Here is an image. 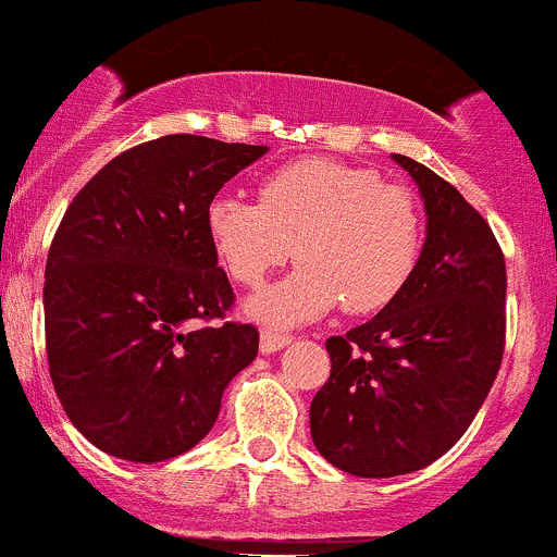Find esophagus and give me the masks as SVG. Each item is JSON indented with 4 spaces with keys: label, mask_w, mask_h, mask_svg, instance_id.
I'll list each match as a JSON object with an SVG mask.
<instances>
[{
    "label": "esophagus",
    "mask_w": 557,
    "mask_h": 557,
    "mask_svg": "<svg viewBox=\"0 0 557 557\" xmlns=\"http://www.w3.org/2000/svg\"><path fill=\"white\" fill-rule=\"evenodd\" d=\"M292 344V335L273 333V330H262L260 335V351L262 355H273V351H281L284 346Z\"/></svg>",
    "instance_id": "34e87169"
}]
</instances>
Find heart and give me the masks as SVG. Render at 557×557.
<instances>
[{"label": "heart", "instance_id": "b5f03b06", "mask_svg": "<svg viewBox=\"0 0 557 557\" xmlns=\"http://www.w3.org/2000/svg\"><path fill=\"white\" fill-rule=\"evenodd\" d=\"M206 233L230 278L265 281L295 246V273L246 300L268 327H300L344 302L371 313L398 297L420 257V213L406 189L335 159H300L273 170L260 202L219 191L206 208Z\"/></svg>", "mask_w": 557, "mask_h": 557}]
</instances>
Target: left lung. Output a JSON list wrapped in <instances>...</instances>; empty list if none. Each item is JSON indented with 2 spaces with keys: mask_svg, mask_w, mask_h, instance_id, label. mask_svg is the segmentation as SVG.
<instances>
[{
  "mask_svg": "<svg viewBox=\"0 0 557 557\" xmlns=\"http://www.w3.org/2000/svg\"><path fill=\"white\" fill-rule=\"evenodd\" d=\"M425 206V244L393 302L327 338L330 379L311 400L327 463L366 479L420 471L482 409L504 357L506 265L493 230L453 184L393 153Z\"/></svg>",
  "mask_w": 557,
  "mask_h": 557,
  "instance_id": "obj_1",
  "label": "left lung"
}]
</instances>
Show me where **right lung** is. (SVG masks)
Here are the masks:
<instances>
[{
  "mask_svg": "<svg viewBox=\"0 0 557 557\" xmlns=\"http://www.w3.org/2000/svg\"><path fill=\"white\" fill-rule=\"evenodd\" d=\"M268 146L164 135L75 195L46 265V349L70 422L102 453L162 463L211 433L260 333L224 317L233 286L206 208Z\"/></svg>",
  "mask_w": 557,
  "mask_h": 557,
  "instance_id": "obj_1",
  "label": "right lung"
}]
</instances>
